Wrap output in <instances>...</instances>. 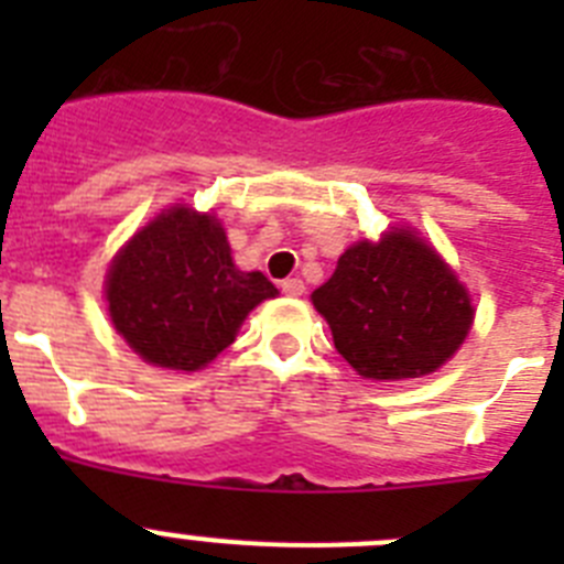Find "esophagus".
<instances>
[{"mask_svg": "<svg viewBox=\"0 0 564 564\" xmlns=\"http://www.w3.org/2000/svg\"><path fill=\"white\" fill-rule=\"evenodd\" d=\"M282 293H288V296H302L305 293V282L302 279H285L282 282Z\"/></svg>", "mask_w": 564, "mask_h": 564, "instance_id": "1", "label": "esophagus"}]
</instances>
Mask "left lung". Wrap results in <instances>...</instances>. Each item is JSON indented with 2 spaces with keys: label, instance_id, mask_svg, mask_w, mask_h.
Instances as JSON below:
<instances>
[{
  "label": "left lung",
  "instance_id": "8db88e82",
  "mask_svg": "<svg viewBox=\"0 0 564 564\" xmlns=\"http://www.w3.org/2000/svg\"><path fill=\"white\" fill-rule=\"evenodd\" d=\"M311 299L344 361L372 381L435 372L466 341L475 318L460 279L412 228L347 248Z\"/></svg>",
  "mask_w": 564,
  "mask_h": 564
}]
</instances>
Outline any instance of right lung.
Here are the masks:
<instances>
[{
  "instance_id": "obj_1",
  "label": "right lung",
  "mask_w": 564,
  "mask_h": 564,
  "mask_svg": "<svg viewBox=\"0 0 564 564\" xmlns=\"http://www.w3.org/2000/svg\"><path fill=\"white\" fill-rule=\"evenodd\" d=\"M109 318L143 361L203 370L248 313L276 296L265 273L239 271L223 223L172 206L118 251L107 273Z\"/></svg>"
}]
</instances>
